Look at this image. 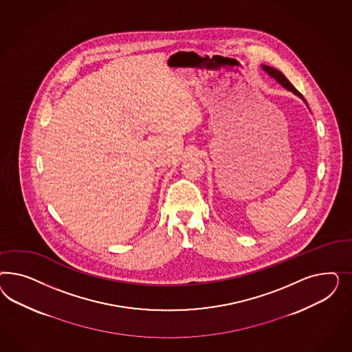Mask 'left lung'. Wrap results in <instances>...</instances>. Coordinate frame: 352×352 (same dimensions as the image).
<instances>
[{"label": "left lung", "instance_id": "1", "mask_svg": "<svg viewBox=\"0 0 352 352\" xmlns=\"http://www.w3.org/2000/svg\"><path fill=\"white\" fill-rule=\"evenodd\" d=\"M261 67H262V69L266 72L267 75L270 76L271 78H274V80H275L276 82H278L280 85L283 86V87H285L288 91H292L294 96H297L298 98H300V99L305 102V104L307 106L306 99L303 98V96L299 93L298 90H297L294 86L290 84V81H289L288 78L284 76V74H281L278 69L274 68V67H270V65H265V64H262Z\"/></svg>", "mask_w": 352, "mask_h": 352}]
</instances>
